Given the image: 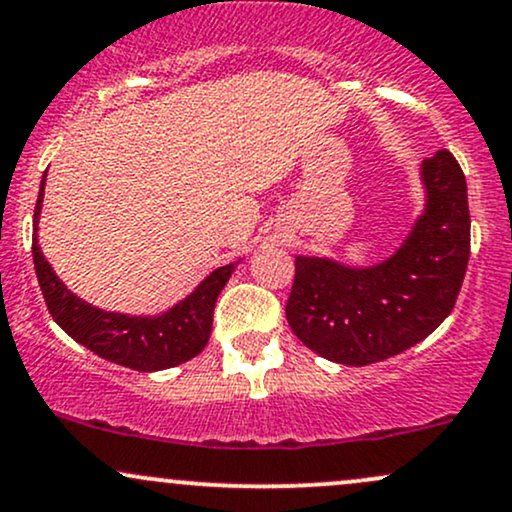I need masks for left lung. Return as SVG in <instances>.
Listing matches in <instances>:
<instances>
[{"label": "left lung", "instance_id": "left-lung-1", "mask_svg": "<svg viewBox=\"0 0 512 512\" xmlns=\"http://www.w3.org/2000/svg\"><path fill=\"white\" fill-rule=\"evenodd\" d=\"M422 212L374 264L298 255L286 303L293 334L326 360L365 367L408 350L451 315L470 260L463 169L439 150L420 164Z\"/></svg>", "mask_w": 512, "mask_h": 512}]
</instances>
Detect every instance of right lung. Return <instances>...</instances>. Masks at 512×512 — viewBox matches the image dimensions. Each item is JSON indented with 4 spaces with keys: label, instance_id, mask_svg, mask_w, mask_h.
<instances>
[{
    "label": "right lung",
    "instance_id": "right-lung-1",
    "mask_svg": "<svg viewBox=\"0 0 512 512\" xmlns=\"http://www.w3.org/2000/svg\"><path fill=\"white\" fill-rule=\"evenodd\" d=\"M47 171L40 181L38 205L33 214V262L38 274L40 291L45 295L49 315L61 329L80 346L92 350L104 360L116 362L121 367L138 369V372H159V369L178 367L193 360L205 350L212 334L214 305L233 269L243 260L209 272L186 298L178 300L164 312L152 315H123V312L102 310L78 298L59 279L52 264L45 260L40 248L38 224L42 214V197H45Z\"/></svg>",
    "mask_w": 512,
    "mask_h": 512
}]
</instances>
